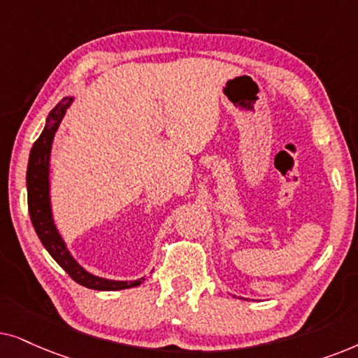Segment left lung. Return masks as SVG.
I'll use <instances>...</instances> for the list:
<instances>
[{
    "label": "left lung",
    "mask_w": 358,
    "mask_h": 358,
    "mask_svg": "<svg viewBox=\"0 0 358 358\" xmlns=\"http://www.w3.org/2000/svg\"><path fill=\"white\" fill-rule=\"evenodd\" d=\"M234 298H236V296H234Z\"/></svg>",
    "instance_id": "obj_1"
}]
</instances>
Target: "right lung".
I'll return each mask as SVG.
<instances>
[{"instance_id": "right-lung-1", "label": "right lung", "mask_w": 358, "mask_h": 358, "mask_svg": "<svg viewBox=\"0 0 358 358\" xmlns=\"http://www.w3.org/2000/svg\"><path fill=\"white\" fill-rule=\"evenodd\" d=\"M75 96H65L52 109L49 116H47L44 131L41 132L39 139L34 142L31 149L26 185L27 208H29L32 226H34L37 237L41 239L42 245L45 247V250L52 255V259L71 276V280H75L82 287L96 289V292H117V289L139 287L145 280V276H141L137 280H109L85 270L78 264V260L71 255L65 239L62 237L59 227L55 224L50 199V152L55 132L59 129L66 109L71 106Z\"/></svg>"}]
</instances>
